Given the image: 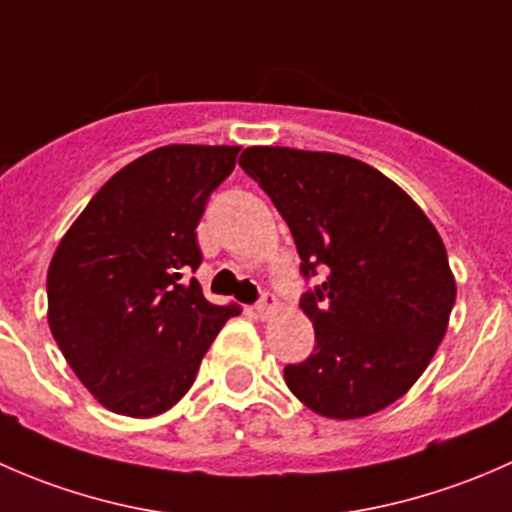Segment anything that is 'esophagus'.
<instances>
[{
    "instance_id": "obj_1",
    "label": "esophagus",
    "mask_w": 512,
    "mask_h": 512,
    "mask_svg": "<svg viewBox=\"0 0 512 512\" xmlns=\"http://www.w3.org/2000/svg\"><path fill=\"white\" fill-rule=\"evenodd\" d=\"M257 314H260L262 319H267L270 317V314H275V309H277V299H275V294H270V292H265L260 297V302H257Z\"/></svg>"
}]
</instances>
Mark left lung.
<instances>
[{"instance_id":"obj_1","label":"left lung","mask_w":512,"mask_h":512,"mask_svg":"<svg viewBox=\"0 0 512 512\" xmlns=\"http://www.w3.org/2000/svg\"><path fill=\"white\" fill-rule=\"evenodd\" d=\"M240 165L289 225L302 275H327L302 299L314 352L285 366L289 391L337 421L391 406L431 364L456 302L438 230L406 190L356 158L250 146Z\"/></svg>"}]
</instances>
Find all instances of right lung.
Returning a JSON list of instances; mask_svg holds the SVG:
<instances>
[{"mask_svg":"<svg viewBox=\"0 0 512 512\" xmlns=\"http://www.w3.org/2000/svg\"><path fill=\"white\" fill-rule=\"evenodd\" d=\"M240 146H163L118 170L66 230L46 272L49 329L108 411L151 418L193 386L240 309L205 299L195 227Z\"/></svg>","mask_w":512,"mask_h":512,"instance_id":"1","label":"right lung"}]
</instances>
